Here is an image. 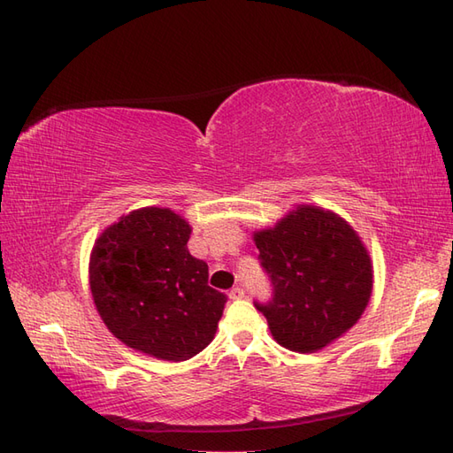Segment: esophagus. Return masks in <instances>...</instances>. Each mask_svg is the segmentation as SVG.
I'll use <instances>...</instances> for the list:
<instances>
[{
	"label": "esophagus",
	"instance_id": "obj_1",
	"mask_svg": "<svg viewBox=\"0 0 453 453\" xmlns=\"http://www.w3.org/2000/svg\"><path fill=\"white\" fill-rule=\"evenodd\" d=\"M229 297H232V300H242V297H245V290L242 286H235L229 290Z\"/></svg>",
	"mask_w": 453,
	"mask_h": 453
}]
</instances>
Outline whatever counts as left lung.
<instances>
[{"label":"left lung","instance_id":"obj_1","mask_svg":"<svg viewBox=\"0 0 453 453\" xmlns=\"http://www.w3.org/2000/svg\"><path fill=\"white\" fill-rule=\"evenodd\" d=\"M255 245L273 284L271 300L255 307L284 349L321 350L360 319L373 284L370 255L334 211L297 206L257 232Z\"/></svg>","mask_w":453,"mask_h":453}]
</instances>
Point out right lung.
<instances>
[{
  "label": "right lung",
  "instance_id": "obj_1",
  "mask_svg": "<svg viewBox=\"0 0 453 453\" xmlns=\"http://www.w3.org/2000/svg\"><path fill=\"white\" fill-rule=\"evenodd\" d=\"M190 226L169 208L122 216L95 242L89 286L107 329L134 350L182 362L211 342L227 296L188 253Z\"/></svg>",
  "mask_w": 453,
  "mask_h": 453
}]
</instances>
